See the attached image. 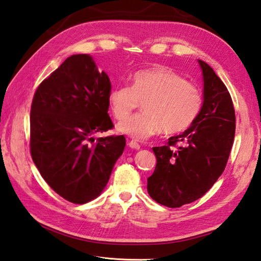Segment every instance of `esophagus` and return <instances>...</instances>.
Here are the masks:
<instances>
[{"label":"esophagus","instance_id":"34e87169","mask_svg":"<svg viewBox=\"0 0 261 261\" xmlns=\"http://www.w3.org/2000/svg\"><path fill=\"white\" fill-rule=\"evenodd\" d=\"M128 146H129L130 148H133V149H140V148H141L140 144H138V143H137V142H135V141H130V142H128Z\"/></svg>","mask_w":261,"mask_h":261}]
</instances>
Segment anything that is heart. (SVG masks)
<instances>
[{
  "label": "heart",
  "mask_w": 261,
  "mask_h": 261,
  "mask_svg": "<svg viewBox=\"0 0 261 261\" xmlns=\"http://www.w3.org/2000/svg\"><path fill=\"white\" fill-rule=\"evenodd\" d=\"M109 105L117 119L125 118L143 102L144 112L118 124V130L144 141L163 129L166 135L187 130L202 107L198 87L185 82L172 69L159 66L137 71L132 85H118L109 92Z\"/></svg>",
  "instance_id": "obj_1"
}]
</instances>
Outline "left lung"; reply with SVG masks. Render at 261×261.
Masks as SVG:
<instances>
[{
	"mask_svg": "<svg viewBox=\"0 0 261 261\" xmlns=\"http://www.w3.org/2000/svg\"><path fill=\"white\" fill-rule=\"evenodd\" d=\"M203 79V102L193 124L153 147L156 167L147 178V192L158 203L179 207L200 199L222 174L233 144L232 99L213 69L198 60ZM179 146L174 149L177 144Z\"/></svg>",
	"mask_w": 261,
	"mask_h": 261,
	"instance_id": "1",
	"label": "left lung"
}]
</instances>
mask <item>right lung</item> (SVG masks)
<instances>
[{
	"label": "right lung",
	"mask_w": 261,
	"mask_h": 261,
	"mask_svg": "<svg viewBox=\"0 0 261 261\" xmlns=\"http://www.w3.org/2000/svg\"><path fill=\"white\" fill-rule=\"evenodd\" d=\"M112 86L89 55H73L40 84L30 115L31 156L49 187L84 204L99 196L123 154V135L97 138L114 127Z\"/></svg>",
	"instance_id": "right-lung-1"
}]
</instances>
